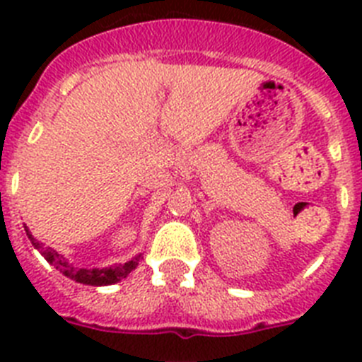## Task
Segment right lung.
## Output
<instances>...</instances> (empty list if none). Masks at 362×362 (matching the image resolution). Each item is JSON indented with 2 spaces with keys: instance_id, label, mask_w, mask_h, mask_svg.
Segmentation results:
<instances>
[{
  "instance_id": "1",
  "label": "right lung",
  "mask_w": 362,
  "mask_h": 362,
  "mask_svg": "<svg viewBox=\"0 0 362 362\" xmlns=\"http://www.w3.org/2000/svg\"><path fill=\"white\" fill-rule=\"evenodd\" d=\"M25 232H27L28 239L34 245L36 250H40V254L43 255L50 264L57 268V270L62 272L63 276L70 277L76 283L81 284H90V286H108V284H116L119 283L121 279L129 276L130 272L136 270V267L141 261V254H137L136 257H132L130 261L123 264H114V267L108 268H76L74 264L69 263V259L63 257L62 254H57L54 248H47L43 246V243L37 241L36 238H32V233L28 232V228L25 226Z\"/></svg>"
}]
</instances>
